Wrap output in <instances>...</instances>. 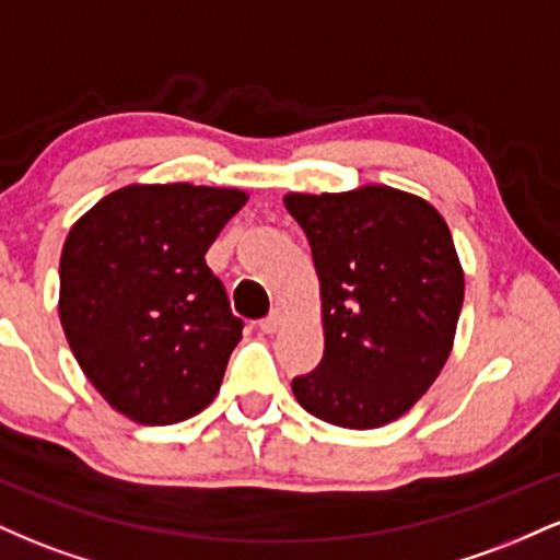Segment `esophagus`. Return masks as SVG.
Here are the masks:
<instances>
[{
  "mask_svg": "<svg viewBox=\"0 0 560 560\" xmlns=\"http://www.w3.org/2000/svg\"><path fill=\"white\" fill-rule=\"evenodd\" d=\"M284 318H287V313L281 311V307H276L271 316L260 320V331H262V334H276V331L281 329V324H284Z\"/></svg>",
  "mask_w": 560,
  "mask_h": 560,
  "instance_id": "esophagus-1",
  "label": "esophagus"
}]
</instances>
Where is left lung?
<instances>
[{
  "label": "left lung",
  "mask_w": 560,
  "mask_h": 560,
  "mask_svg": "<svg viewBox=\"0 0 560 560\" xmlns=\"http://www.w3.org/2000/svg\"><path fill=\"white\" fill-rule=\"evenodd\" d=\"M320 284L324 358L292 392L316 419L378 429L440 376L464 305V268L427 199L365 184L284 197Z\"/></svg>",
  "instance_id": "1"
}]
</instances>
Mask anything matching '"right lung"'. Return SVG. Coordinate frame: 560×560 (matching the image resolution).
Wrapping results in <instances>:
<instances>
[{
    "label": "right lung",
    "mask_w": 560,
    "mask_h": 560,
    "mask_svg": "<svg viewBox=\"0 0 560 560\" xmlns=\"http://www.w3.org/2000/svg\"><path fill=\"white\" fill-rule=\"evenodd\" d=\"M247 191L131 184L83 213L60 255V324L96 392L144 427L213 402L242 339L205 262Z\"/></svg>",
    "instance_id": "add662e5"
}]
</instances>
